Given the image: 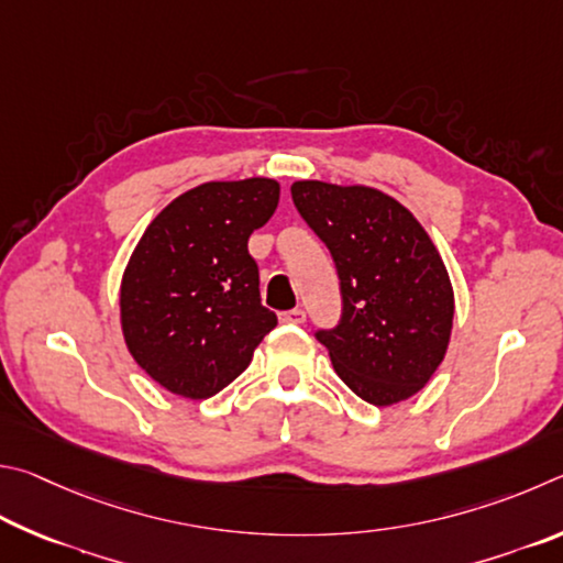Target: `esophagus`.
<instances>
[{
    "label": "esophagus",
    "mask_w": 563,
    "mask_h": 563,
    "mask_svg": "<svg viewBox=\"0 0 563 563\" xmlns=\"http://www.w3.org/2000/svg\"><path fill=\"white\" fill-rule=\"evenodd\" d=\"M282 323H303L307 321V311L303 309H291V311H282L279 313Z\"/></svg>",
    "instance_id": "34e87169"
}]
</instances>
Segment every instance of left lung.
<instances>
[{
	"mask_svg": "<svg viewBox=\"0 0 563 563\" xmlns=\"http://www.w3.org/2000/svg\"><path fill=\"white\" fill-rule=\"evenodd\" d=\"M341 282V319L319 329L333 368L358 398L393 406L426 386L445 358L455 297L435 244L398 200L373 187L291 185Z\"/></svg>",
	"mask_w": 563,
	"mask_h": 563,
	"instance_id": "8db88e82",
	"label": "left lung"
}]
</instances>
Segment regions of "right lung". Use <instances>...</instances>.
<instances>
[{
	"instance_id": "add662e5",
	"label": "right lung",
	"mask_w": 563,
	"mask_h": 563,
	"mask_svg": "<svg viewBox=\"0 0 563 563\" xmlns=\"http://www.w3.org/2000/svg\"><path fill=\"white\" fill-rule=\"evenodd\" d=\"M279 205V183H205L147 224L121 284L125 346L175 396L202 400L250 366L276 327L246 242Z\"/></svg>"
}]
</instances>
